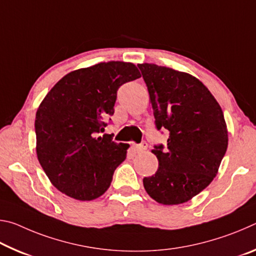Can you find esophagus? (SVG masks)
I'll return each instance as SVG.
<instances>
[{"instance_id": "obj_1", "label": "esophagus", "mask_w": 256, "mask_h": 256, "mask_svg": "<svg viewBox=\"0 0 256 256\" xmlns=\"http://www.w3.org/2000/svg\"><path fill=\"white\" fill-rule=\"evenodd\" d=\"M146 146H148V144H146V141H142L140 144L136 146V150L138 151V152H142V151H144L146 149Z\"/></svg>"}]
</instances>
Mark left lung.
I'll return each instance as SVG.
<instances>
[{
    "mask_svg": "<svg viewBox=\"0 0 256 256\" xmlns=\"http://www.w3.org/2000/svg\"><path fill=\"white\" fill-rule=\"evenodd\" d=\"M148 88L154 124L170 132L167 146H154L159 167L144 177L146 193L162 204L188 202L218 172L228 146L227 125L218 102L188 73L156 64H138Z\"/></svg>",
    "mask_w": 256,
    "mask_h": 256,
    "instance_id": "1",
    "label": "left lung"
}]
</instances>
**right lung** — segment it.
<instances>
[{
  "label": "right lung",
  "mask_w": 256,
  "mask_h": 256,
  "mask_svg": "<svg viewBox=\"0 0 256 256\" xmlns=\"http://www.w3.org/2000/svg\"><path fill=\"white\" fill-rule=\"evenodd\" d=\"M140 76L134 64L112 60L68 73L46 94L34 120L36 151L45 174L60 192L92 201L110 188L128 144L98 134L114 114L120 86Z\"/></svg>",
  "instance_id": "obj_1"
}]
</instances>
